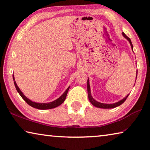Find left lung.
I'll return each instance as SVG.
<instances>
[{
	"mask_svg": "<svg viewBox=\"0 0 150 150\" xmlns=\"http://www.w3.org/2000/svg\"><path fill=\"white\" fill-rule=\"evenodd\" d=\"M122 35L123 36L126 38L127 40H128V42H130V45L132 47V49L133 50V45L132 44V42H131V40L127 36V35L124 34V32H122ZM137 73H138V71H137ZM136 77H137V75H136ZM87 91H88V99H89L91 103L92 104L93 106H96V107H98V108H115V107H117V106L121 105L122 104L124 101L126 100L127 97H128V95H127L125 98H123V99H122L121 100L118 101V102L116 103H114V104H104V103H101L99 102H97V101L95 100L94 98H93V96H91V88H90V85H89V79H88L87 80Z\"/></svg>",
	"mask_w": 150,
	"mask_h": 150,
	"instance_id": "8db88e82",
	"label": "left lung"
}]
</instances>
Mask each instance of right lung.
Listing matches in <instances>:
<instances>
[{
  "mask_svg": "<svg viewBox=\"0 0 150 150\" xmlns=\"http://www.w3.org/2000/svg\"><path fill=\"white\" fill-rule=\"evenodd\" d=\"M12 77H13V80L14 81V83L15 87H16L18 93L20 94V96H21V97L23 98V99L27 103V104H28L30 106H32V107L35 108L40 109V110H46V109L54 108L57 107V106H59L60 105H62V104L64 102L65 100L66 96H67V94L68 93V91H69V87H68L67 88V90H66L64 92V93H63L59 98H58L57 99L55 100L54 101H52V102L47 103H35V102H33V101H32V100H30L24 95L23 93H22V91H20L19 87H18L16 81H15L14 75H13V76H12Z\"/></svg>",
  "mask_w": 150,
  "mask_h": 150,
  "instance_id": "obj_1",
  "label": "right lung"
}]
</instances>
